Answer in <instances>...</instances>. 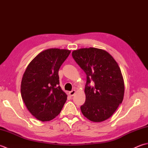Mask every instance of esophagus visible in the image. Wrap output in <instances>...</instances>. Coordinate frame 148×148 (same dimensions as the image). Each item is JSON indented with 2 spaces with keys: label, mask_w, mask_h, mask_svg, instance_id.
<instances>
[{
  "label": "esophagus",
  "mask_w": 148,
  "mask_h": 148,
  "mask_svg": "<svg viewBox=\"0 0 148 148\" xmlns=\"http://www.w3.org/2000/svg\"><path fill=\"white\" fill-rule=\"evenodd\" d=\"M75 93H76V90H72V91H71V92H69V95H70L71 96H73L74 94H75Z\"/></svg>",
  "instance_id": "34e87169"
}]
</instances>
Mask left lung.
<instances>
[{
  "instance_id": "1",
  "label": "left lung",
  "mask_w": 148,
  "mask_h": 148,
  "mask_svg": "<svg viewBox=\"0 0 148 148\" xmlns=\"http://www.w3.org/2000/svg\"><path fill=\"white\" fill-rule=\"evenodd\" d=\"M72 55L86 75V100L81 112L90 121L106 120L123 99L124 81L117 62L109 53L95 48L75 50Z\"/></svg>"
}]
</instances>
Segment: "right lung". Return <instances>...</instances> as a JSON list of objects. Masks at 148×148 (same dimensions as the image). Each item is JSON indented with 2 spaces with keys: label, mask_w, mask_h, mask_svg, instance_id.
<instances>
[{
  "label": "right lung",
  "mask_w": 148,
  "mask_h": 148,
  "mask_svg": "<svg viewBox=\"0 0 148 148\" xmlns=\"http://www.w3.org/2000/svg\"><path fill=\"white\" fill-rule=\"evenodd\" d=\"M70 53V50L57 48L42 51L28 65L22 77V99L31 114L40 121L54 119L67 100V95L59 86L58 71Z\"/></svg>",
  "instance_id": "1"
}]
</instances>
